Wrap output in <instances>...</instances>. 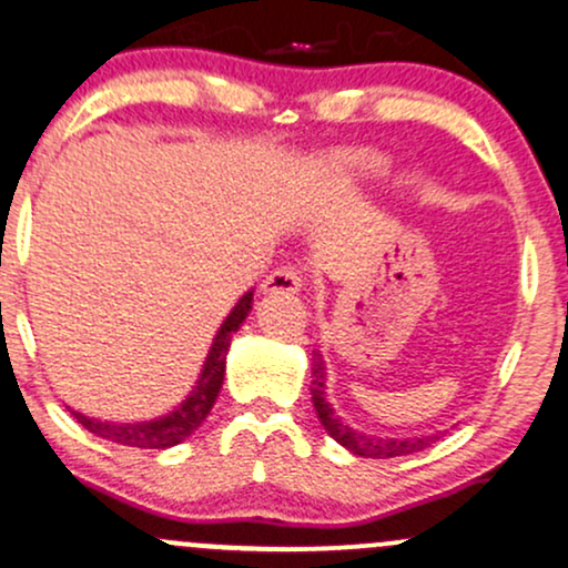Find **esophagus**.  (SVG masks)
Segmentation results:
<instances>
[{
  "label": "esophagus",
  "instance_id": "1",
  "mask_svg": "<svg viewBox=\"0 0 568 568\" xmlns=\"http://www.w3.org/2000/svg\"><path fill=\"white\" fill-rule=\"evenodd\" d=\"M304 288V280L302 272L293 270V266H280V270L266 275V280L262 283V293H298Z\"/></svg>",
  "mask_w": 568,
  "mask_h": 568
}]
</instances>
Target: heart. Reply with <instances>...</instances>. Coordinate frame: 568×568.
<instances>
[{
	"mask_svg": "<svg viewBox=\"0 0 568 568\" xmlns=\"http://www.w3.org/2000/svg\"><path fill=\"white\" fill-rule=\"evenodd\" d=\"M338 168H342L344 175H349V179L355 181H376L384 173L382 160L363 152L342 154V158H338Z\"/></svg>",
	"mask_w": 568,
	"mask_h": 568,
	"instance_id": "b5f03b06",
	"label": "heart"
}]
</instances>
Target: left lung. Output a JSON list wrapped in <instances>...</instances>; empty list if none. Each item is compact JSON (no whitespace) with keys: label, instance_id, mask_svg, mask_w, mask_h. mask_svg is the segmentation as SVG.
Returning <instances> with one entry per match:
<instances>
[{"label":"left lung","instance_id":"1","mask_svg":"<svg viewBox=\"0 0 568 568\" xmlns=\"http://www.w3.org/2000/svg\"><path fill=\"white\" fill-rule=\"evenodd\" d=\"M312 403H315L317 419L325 427V433L334 438L338 446L347 448L349 454L366 456V459H389V456H408L427 448L429 443H435L440 435H419V438H382V435H366L361 429L349 427L342 416L336 414L334 406L328 403V393H325V363L323 355L317 349H312Z\"/></svg>","mask_w":568,"mask_h":568}]
</instances>
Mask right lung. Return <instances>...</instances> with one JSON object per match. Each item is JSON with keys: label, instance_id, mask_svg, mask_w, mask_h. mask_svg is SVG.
Here are the masks:
<instances>
[{"label": "right lung", "instance_id": "add662e5", "mask_svg": "<svg viewBox=\"0 0 568 568\" xmlns=\"http://www.w3.org/2000/svg\"><path fill=\"white\" fill-rule=\"evenodd\" d=\"M251 310H253V288L243 293V298L232 306L226 321L221 323L216 336H213L211 349H207L205 363H202L200 379L194 382L192 393H189L184 400H181V406H175L171 414L158 416V419H146V422H106V419L84 416L80 410H71L74 419L80 422L84 429H90V433L98 435V438L120 443V446H133V448L179 446V443L186 440L189 435L205 422V416L211 414L213 403H216V397L221 393V384H224L226 352H230L232 336L237 334L240 325L245 323L247 312Z\"/></svg>", "mask_w": 568, "mask_h": 568}]
</instances>
